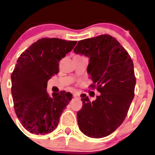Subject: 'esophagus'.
<instances>
[{"label": "esophagus", "mask_w": 155, "mask_h": 155, "mask_svg": "<svg viewBox=\"0 0 155 155\" xmlns=\"http://www.w3.org/2000/svg\"><path fill=\"white\" fill-rule=\"evenodd\" d=\"M73 95H74V97H75V98H80V95H79V94L74 93Z\"/></svg>", "instance_id": "esophagus-1"}]
</instances>
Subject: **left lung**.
Returning a JSON list of instances; mask_svg holds the SVG:
<instances>
[{"label": "left lung", "mask_w": 155, "mask_h": 155, "mask_svg": "<svg viewBox=\"0 0 155 155\" xmlns=\"http://www.w3.org/2000/svg\"><path fill=\"white\" fill-rule=\"evenodd\" d=\"M74 51L90 58L87 73L93 81L90 87L101 92L92 102L81 95L79 127L91 138L106 137L123 122L134 97L133 60L120 42L108 34L79 41Z\"/></svg>", "instance_id": "obj_1"}]
</instances>
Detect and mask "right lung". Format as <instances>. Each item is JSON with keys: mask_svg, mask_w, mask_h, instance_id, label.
Wrapping results in <instances>:
<instances>
[{"mask_svg": "<svg viewBox=\"0 0 155 155\" xmlns=\"http://www.w3.org/2000/svg\"><path fill=\"white\" fill-rule=\"evenodd\" d=\"M76 41L42 38L20 54L11 75L14 108L23 127L42 135L56 128L60 117L72 98L65 91L49 97L47 81L59 72L60 60L72 50Z\"/></svg>", "mask_w": 155, "mask_h": 155, "instance_id": "1", "label": "right lung"}]
</instances>
